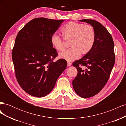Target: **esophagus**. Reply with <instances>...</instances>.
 <instances>
[{
  "mask_svg": "<svg viewBox=\"0 0 126 126\" xmlns=\"http://www.w3.org/2000/svg\"><path fill=\"white\" fill-rule=\"evenodd\" d=\"M71 65V63L69 62H67V66L70 67Z\"/></svg>",
  "mask_w": 126,
  "mask_h": 126,
  "instance_id": "esophagus-1",
  "label": "esophagus"
}]
</instances>
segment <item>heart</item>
Here are the masks:
<instances>
[{
  "label": "heart",
  "instance_id": "1",
  "mask_svg": "<svg viewBox=\"0 0 126 126\" xmlns=\"http://www.w3.org/2000/svg\"><path fill=\"white\" fill-rule=\"evenodd\" d=\"M62 33L64 40L70 41L71 47L59 54V57L68 61L77 59L79 56H84L90 52L94 45L96 33L93 27L89 25L71 21L64 25ZM52 46L57 51H63L64 48L63 40L56 33L50 37Z\"/></svg>",
  "mask_w": 126,
  "mask_h": 126
}]
</instances>
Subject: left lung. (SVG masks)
I'll list each match as a JSON object with an SVG mask.
<instances>
[{
    "label": "left lung",
    "mask_w": 126,
    "mask_h": 126,
    "mask_svg": "<svg viewBox=\"0 0 126 126\" xmlns=\"http://www.w3.org/2000/svg\"><path fill=\"white\" fill-rule=\"evenodd\" d=\"M93 27L96 39L90 52L72 63L78 70L72 81L76 93L83 98L94 96L108 80L115 62L112 36L104 26L94 20L82 19Z\"/></svg>",
    "instance_id": "obj_1"
}]
</instances>
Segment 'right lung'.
<instances>
[{"label":"right lung","mask_w":126,"mask_h":126,"mask_svg":"<svg viewBox=\"0 0 126 126\" xmlns=\"http://www.w3.org/2000/svg\"><path fill=\"white\" fill-rule=\"evenodd\" d=\"M63 22L35 18L17 34L12 51L16 77L22 89L31 96H47L67 67L66 60L53 61L58 54L50 42L51 35Z\"/></svg>","instance_id":"1"}]
</instances>
